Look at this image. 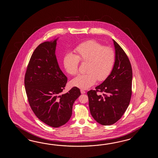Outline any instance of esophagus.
Segmentation results:
<instances>
[{"label": "esophagus", "instance_id": "esophagus-1", "mask_svg": "<svg viewBox=\"0 0 158 158\" xmlns=\"http://www.w3.org/2000/svg\"><path fill=\"white\" fill-rule=\"evenodd\" d=\"M81 94H85V93H86V91H85V90H82H82H81Z\"/></svg>", "mask_w": 158, "mask_h": 158}]
</instances>
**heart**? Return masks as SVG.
<instances>
[{"label":"heart","instance_id":"1","mask_svg":"<svg viewBox=\"0 0 158 158\" xmlns=\"http://www.w3.org/2000/svg\"><path fill=\"white\" fill-rule=\"evenodd\" d=\"M76 54L67 53L64 56L63 65L68 74L75 75L78 71L79 61L86 63L84 74H80L71 80L72 86L87 89L97 80H106L114 66L115 54L110 47L104 46L94 40H87L76 47Z\"/></svg>","mask_w":158,"mask_h":158}]
</instances>
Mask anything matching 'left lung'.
Wrapping results in <instances>:
<instances>
[{
	"label": "left lung",
	"instance_id": "left-lung-1",
	"mask_svg": "<svg viewBox=\"0 0 158 158\" xmlns=\"http://www.w3.org/2000/svg\"><path fill=\"white\" fill-rule=\"evenodd\" d=\"M114 66L110 74L87 92L91 114L103 125L114 124L122 117L130 103L131 95L132 69L130 61L120 45L114 40ZM99 90L103 95L96 93Z\"/></svg>",
	"mask_w": 158,
	"mask_h": 158
}]
</instances>
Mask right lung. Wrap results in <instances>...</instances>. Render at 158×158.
Segmentation results:
<instances>
[{
    "label": "right lung",
    "mask_w": 158,
    "mask_h": 158,
    "mask_svg": "<svg viewBox=\"0 0 158 158\" xmlns=\"http://www.w3.org/2000/svg\"><path fill=\"white\" fill-rule=\"evenodd\" d=\"M59 37L40 44L30 58L25 87L31 110L40 121L54 128L66 124L72 114L80 90L73 87L61 94L67 78L61 71L55 55Z\"/></svg>",
    "instance_id": "right-lung-1"
}]
</instances>
